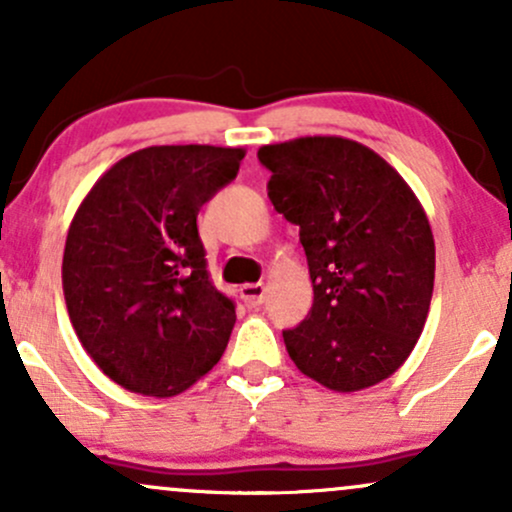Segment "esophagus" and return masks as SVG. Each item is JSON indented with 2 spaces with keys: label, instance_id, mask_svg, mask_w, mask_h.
Masks as SVG:
<instances>
[{
  "label": "esophagus",
  "instance_id": "1",
  "mask_svg": "<svg viewBox=\"0 0 512 512\" xmlns=\"http://www.w3.org/2000/svg\"><path fill=\"white\" fill-rule=\"evenodd\" d=\"M264 284H243L240 286V298H243V303L248 305V308H257V305L264 303Z\"/></svg>",
  "mask_w": 512,
  "mask_h": 512
}]
</instances>
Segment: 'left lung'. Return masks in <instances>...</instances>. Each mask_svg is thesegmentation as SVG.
I'll use <instances>...</instances> for the list:
<instances>
[{
    "label": "left lung",
    "mask_w": 512,
    "mask_h": 512,
    "mask_svg": "<svg viewBox=\"0 0 512 512\" xmlns=\"http://www.w3.org/2000/svg\"><path fill=\"white\" fill-rule=\"evenodd\" d=\"M274 209L301 228L313 308L284 344L301 373L334 392L390 378L426 325L436 245L402 175L342 137L269 144Z\"/></svg>",
    "instance_id": "obj_1"
}]
</instances>
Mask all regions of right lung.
I'll return each mask as SVG.
<instances>
[{
    "instance_id": "obj_1",
    "label": "right lung",
    "mask_w": 512,
    "mask_h": 512,
    "mask_svg": "<svg viewBox=\"0 0 512 512\" xmlns=\"http://www.w3.org/2000/svg\"><path fill=\"white\" fill-rule=\"evenodd\" d=\"M243 149L149 146L117 161L76 209L62 289L76 337L129 392L173 397L219 363L236 305L211 284L197 214Z\"/></svg>"
}]
</instances>
